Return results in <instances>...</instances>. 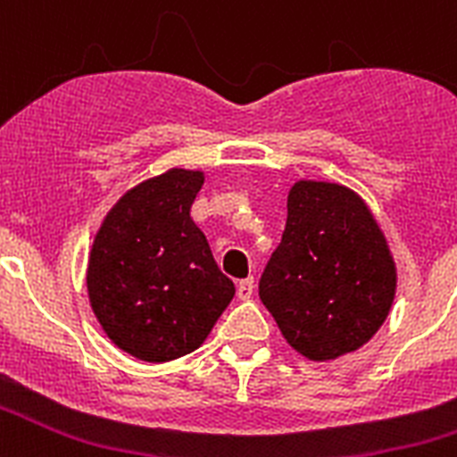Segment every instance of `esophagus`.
I'll return each instance as SVG.
<instances>
[{"label":"esophagus","mask_w":457,"mask_h":457,"mask_svg":"<svg viewBox=\"0 0 457 457\" xmlns=\"http://www.w3.org/2000/svg\"><path fill=\"white\" fill-rule=\"evenodd\" d=\"M252 295H253V278L252 277L242 278L240 284H237V297H240V300H249Z\"/></svg>","instance_id":"34e87169"}]
</instances>
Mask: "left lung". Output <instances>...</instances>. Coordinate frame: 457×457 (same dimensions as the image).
<instances>
[{"instance_id":"1","label":"left lung","mask_w":457,"mask_h":457,"mask_svg":"<svg viewBox=\"0 0 457 457\" xmlns=\"http://www.w3.org/2000/svg\"><path fill=\"white\" fill-rule=\"evenodd\" d=\"M258 295L306 359L329 361L369 343L394 304L395 263L364 199L345 185L297 180Z\"/></svg>"}]
</instances>
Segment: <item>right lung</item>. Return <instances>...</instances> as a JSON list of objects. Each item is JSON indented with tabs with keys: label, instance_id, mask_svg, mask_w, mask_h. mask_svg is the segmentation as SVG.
Returning a JSON list of instances; mask_svg holds the SVG:
<instances>
[{
	"label": "right lung",
	"instance_id": "right-lung-1",
	"mask_svg": "<svg viewBox=\"0 0 457 457\" xmlns=\"http://www.w3.org/2000/svg\"><path fill=\"white\" fill-rule=\"evenodd\" d=\"M204 180V171L169 169L135 185L112 205L93 240L91 309L116 348L141 361L194 353L236 295L189 217Z\"/></svg>",
	"mask_w": 457,
	"mask_h": 457
}]
</instances>
